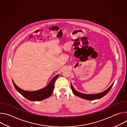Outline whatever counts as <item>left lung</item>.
Masks as SVG:
<instances>
[{"label": "left lung", "mask_w": 127, "mask_h": 127, "mask_svg": "<svg viewBox=\"0 0 127 127\" xmlns=\"http://www.w3.org/2000/svg\"><path fill=\"white\" fill-rule=\"evenodd\" d=\"M114 82L106 90H104V92L99 93V94H85L79 93V92L76 91V90L74 88L72 83H71V89L72 90V92L73 93V94L75 95H76L79 97H81L82 98H83L84 99L92 100L99 99V98L102 97L103 96H104V95H105L108 92L110 91L111 89L112 88V87L114 84Z\"/></svg>", "instance_id": "obj_1"}]
</instances>
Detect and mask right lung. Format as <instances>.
Instances as JSON below:
<instances>
[{"instance_id":"add662e5","label":"right lung","mask_w":127,"mask_h":127,"mask_svg":"<svg viewBox=\"0 0 127 127\" xmlns=\"http://www.w3.org/2000/svg\"><path fill=\"white\" fill-rule=\"evenodd\" d=\"M59 75V74H58L53 77L49 83L44 88L33 92H28L22 89L14 83L13 80L12 82L16 90L24 97L31 101H40L47 98L52 95L54 90V83Z\"/></svg>"}]
</instances>
